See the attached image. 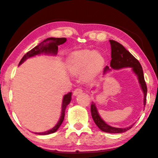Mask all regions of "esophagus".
<instances>
[{
	"mask_svg": "<svg viewBox=\"0 0 158 158\" xmlns=\"http://www.w3.org/2000/svg\"><path fill=\"white\" fill-rule=\"evenodd\" d=\"M82 91H83V90H82L81 88H77L76 89H74V96L78 95L79 94L81 93Z\"/></svg>",
	"mask_w": 158,
	"mask_h": 158,
	"instance_id": "1",
	"label": "esophagus"
}]
</instances>
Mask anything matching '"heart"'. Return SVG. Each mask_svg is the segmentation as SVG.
<instances>
[{
    "label": "heart",
    "instance_id": "obj_1",
    "mask_svg": "<svg viewBox=\"0 0 158 158\" xmlns=\"http://www.w3.org/2000/svg\"><path fill=\"white\" fill-rule=\"evenodd\" d=\"M104 65V59L100 54L89 50H81L72 53L69 56L67 66L74 74L84 71L86 79L94 78Z\"/></svg>",
    "mask_w": 158,
    "mask_h": 158
}]
</instances>
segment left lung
I'll use <instances>...</instances> for the list:
<instances>
[{
  "label": "left lung",
  "mask_w": 158,
  "mask_h": 158,
  "mask_svg": "<svg viewBox=\"0 0 158 158\" xmlns=\"http://www.w3.org/2000/svg\"><path fill=\"white\" fill-rule=\"evenodd\" d=\"M110 47H111V60H110V66L111 68L114 69H119L122 68L126 67H131L134 73L137 75L138 81H139L140 85L142 89L143 92L144 94V106L146 103V96H147V86L145 84L144 76H143V68L141 67L140 62H138L137 59H135L134 56L127 50V49L120 44L115 40H109ZM110 70L109 67L106 66L104 68V74L106 72ZM91 116L93 118L94 123H96L100 130H102L106 133H124L129 129H131L133 127V125H131V126L128 128H115V127L110 126L107 123H106L100 117L98 114L97 109H96L95 103L94 102L91 103Z\"/></svg>",
  "instance_id": "1"
}]
</instances>
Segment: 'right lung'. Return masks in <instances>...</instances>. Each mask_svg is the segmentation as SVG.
Returning <instances> with one entry per match:
<instances>
[{"label": "right lung", "mask_w": 158, "mask_h": 158, "mask_svg": "<svg viewBox=\"0 0 158 158\" xmlns=\"http://www.w3.org/2000/svg\"><path fill=\"white\" fill-rule=\"evenodd\" d=\"M67 41V39L64 37H61V38H55V37H49L44 40V41L40 42L38 45L35 47L32 48L31 50L25 54L23 56V57L21 59L19 65H20L23 62H24L27 58L31 57V56H34L37 55H40V54H52V55H56L58 51V45L60 44H64V42ZM72 99V93L69 92L67 94H65L63 97L62 101V113H61V117L60 121L56 123V126L52 128L50 130L45 132H42V133H35L37 135H48V134L53 133L57 131V129L60 128L61 124L62 123L63 121L64 118V114H65V109L67 105L69 104L71 102Z\"/></svg>", "instance_id": "1"}]
</instances>
